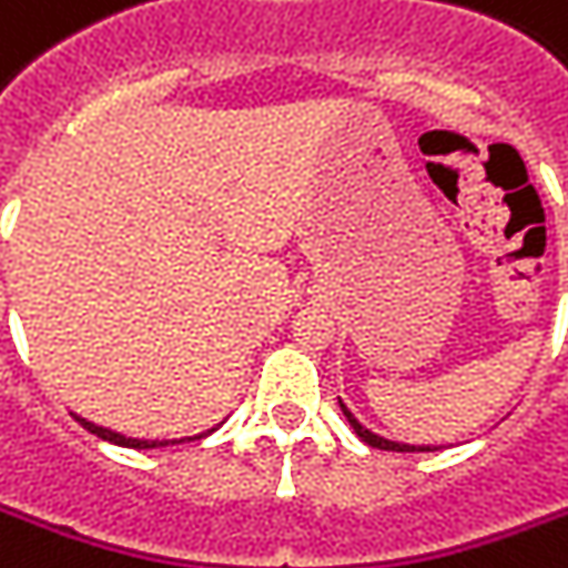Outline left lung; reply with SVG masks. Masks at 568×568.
<instances>
[{
    "instance_id": "1",
    "label": "left lung",
    "mask_w": 568,
    "mask_h": 568,
    "mask_svg": "<svg viewBox=\"0 0 568 568\" xmlns=\"http://www.w3.org/2000/svg\"><path fill=\"white\" fill-rule=\"evenodd\" d=\"M338 404H342V400H338ZM342 414L348 416L351 429L357 432V435H361V442H366V445H369V447H379V450H404V454H407V450H432V447L397 445V442H388V438H379V435H373V432L364 429V426H361V423H357V419L351 416V410H348V407H345V404H342Z\"/></svg>"
}]
</instances>
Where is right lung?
Returning a JSON list of instances; mask_svg holds the SVG:
<instances>
[{
    "label": "right lung",
    "mask_w": 568,
    "mask_h": 568,
    "mask_svg": "<svg viewBox=\"0 0 568 568\" xmlns=\"http://www.w3.org/2000/svg\"><path fill=\"white\" fill-rule=\"evenodd\" d=\"M77 423L83 426V429H90L92 435H99V438H105V442H111V445H121V447H136V450H149V447H168L173 445V442H139V438H126V435H118V432L111 429H102V426H95V423H87V419H80L77 416ZM214 432V429H211ZM207 432H202V435H195V438H204ZM180 442H186V438H180Z\"/></svg>",
    "instance_id": "obj_1"
}]
</instances>
